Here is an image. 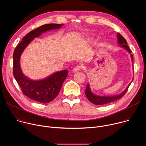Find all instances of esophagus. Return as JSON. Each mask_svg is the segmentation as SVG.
<instances>
[{
  "mask_svg": "<svg viewBox=\"0 0 146 146\" xmlns=\"http://www.w3.org/2000/svg\"><path fill=\"white\" fill-rule=\"evenodd\" d=\"M81 69H82V67H81V66H77L76 67H75V68L73 69V72H78V71H80Z\"/></svg>",
  "mask_w": 146,
  "mask_h": 146,
  "instance_id": "34e87169",
  "label": "esophagus"
}]
</instances>
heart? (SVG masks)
<instances>
[{"label": "heart", "instance_id": "b5f03b06", "mask_svg": "<svg viewBox=\"0 0 146 146\" xmlns=\"http://www.w3.org/2000/svg\"><path fill=\"white\" fill-rule=\"evenodd\" d=\"M87 41L88 43H90L91 41V39H88V40H87Z\"/></svg>", "mask_w": 146, "mask_h": 146}]
</instances>
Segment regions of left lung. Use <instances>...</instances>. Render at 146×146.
<instances>
[{"instance_id": "8db88e82", "label": "left lung", "mask_w": 146, "mask_h": 146, "mask_svg": "<svg viewBox=\"0 0 146 146\" xmlns=\"http://www.w3.org/2000/svg\"><path fill=\"white\" fill-rule=\"evenodd\" d=\"M117 43H118V45L121 47L124 48L129 54H131L132 52V51L129 49V47L127 46V42L126 40L125 39L118 33H117ZM131 58L132 62V65H133V58L132 54L131 55ZM132 81H133V80L128 84V86L127 87V88L125 89V90L123 91L121 93L119 94L118 95H114V96H101V95H98L94 94L91 90L90 84L88 83V84H87V88L86 90V95L87 98H88V99L91 103L94 104V105H105V104L111 103V102H114L118 99H121L124 95V94L126 93V92L127 91V90L128 89V87H129V86L131 85Z\"/></svg>"}]
</instances>
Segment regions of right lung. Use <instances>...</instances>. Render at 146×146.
<instances>
[{"label":"right lung","mask_w":146,"mask_h":146,"mask_svg":"<svg viewBox=\"0 0 146 146\" xmlns=\"http://www.w3.org/2000/svg\"><path fill=\"white\" fill-rule=\"evenodd\" d=\"M64 24H50L41 26L28 33L16 47L13 54V74L23 94L30 99L43 103L54 99L59 94L63 82L68 77V70L53 73L41 80H35L25 76L21 68L20 58L27 47L42 33L61 28Z\"/></svg>","instance_id":"obj_1"}]
</instances>
